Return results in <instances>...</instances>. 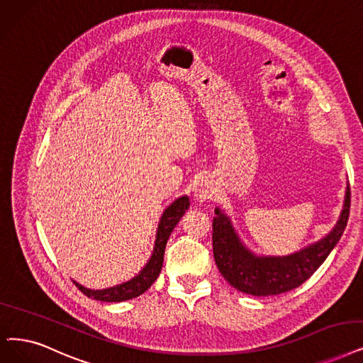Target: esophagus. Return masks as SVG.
<instances>
[{
  "mask_svg": "<svg viewBox=\"0 0 363 363\" xmlns=\"http://www.w3.org/2000/svg\"><path fill=\"white\" fill-rule=\"evenodd\" d=\"M216 195V186L208 177H201L195 187H194V196L199 202H206Z\"/></svg>",
  "mask_w": 363,
  "mask_h": 363,
  "instance_id": "1",
  "label": "esophagus"
}]
</instances>
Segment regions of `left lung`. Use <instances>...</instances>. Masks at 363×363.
Instances as JSON below:
<instances>
[{
    "label": "left lung",
    "mask_w": 363,
    "mask_h": 363,
    "mask_svg": "<svg viewBox=\"0 0 363 363\" xmlns=\"http://www.w3.org/2000/svg\"><path fill=\"white\" fill-rule=\"evenodd\" d=\"M213 219V253L223 279L237 291L253 296H271L292 291L308 280L342 237L350 214V184L345 187L342 210L328 234L286 256L253 253L242 242L230 217L219 207Z\"/></svg>",
    "instance_id": "obj_1"
}]
</instances>
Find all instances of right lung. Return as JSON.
Here are the masks:
<instances>
[{"mask_svg":"<svg viewBox=\"0 0 363 363\" xmlns=\"http://www.w3.org/2000/svg\"><path fill=\"white\" fill-rule=\"evenodd\" d=\"M189 198L186 195L174 199L171 204L164 210L161 220L157 223L156 230V240L153 245V252L147 264L141 268V271L134 275L131 280L123 281L121 284H116L107 289H89L79 284L74 281V284L80 289L82 294H84L88 298L101 301V302H122L140 296L144 294L147 289L155 283V280L159 277L164 264V253H165V245L171 235L172 229L180 222L186 210L189 208Z\"/></svg>","mask_w":363,"mask_h":363,"instance_id":"obj_1","label":"right lung"}]
</instances>
